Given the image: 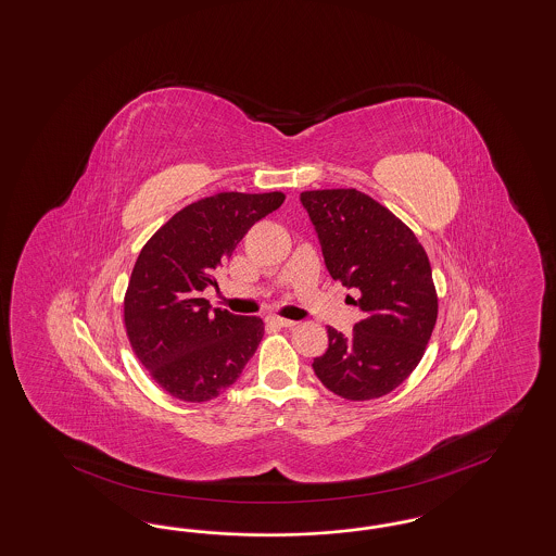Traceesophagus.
<instances>
[{"mask_svg":"<svg viewBox=\"0 0 556 556\" xmlns=\"http://www.w3.org/2000/svg\"><path fill=\"white\" fill-rule=\"evenodd\" d=\"M267 323L270 326H279V328H291V326H295L293 320H288V318H279V316H270V318H267Z\"/></svg>","mask_w":556,"mask_h":556,"instance_id":"obj_1","label":"esophagus"}]
</instances>
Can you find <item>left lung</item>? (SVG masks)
Returning a JSON list of instances; mask_svg holds the SVG:
<instances>
[{"label":"left lung","mask_w":556,"mask_h":556,"mask_svg":"<svg viewBox=\"0 0 556 556\" xmlns=\"http://www.w3.org/2000/svg\"><path fill=\"white\" fill-rule=\"evenodd\" d=\"M334 281L359 291L353 332L328 326V349L314 374L346 401L386 396L413 374L438 320L429 256L413 230L355 189L302 192Z\"/></svg>","instance_id":"8db88e82"}]
</instances>
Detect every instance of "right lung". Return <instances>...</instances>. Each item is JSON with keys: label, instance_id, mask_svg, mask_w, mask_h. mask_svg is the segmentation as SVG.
Returning a JSON list of instances; mask_svg holds the SVG:
<instances>
[{"label": "right lung", "instance_id": "right-lung-1", "mask_svg": "<svg viewBox=\"0 0 556 556\" xmlns=\"http://www.w3.org/2000/svg\"><path fill=\"white\" fill-rule=\"evenodd\" d=\"M283 192H217L173 217L135 261L123 316L141 365L170 396L207 403L236 382L265 334L256 316L210 309L215 268L244 233L281 207Z\"/></svg>", "mask_w": 556, "mask_h": 556}]
</instances>
